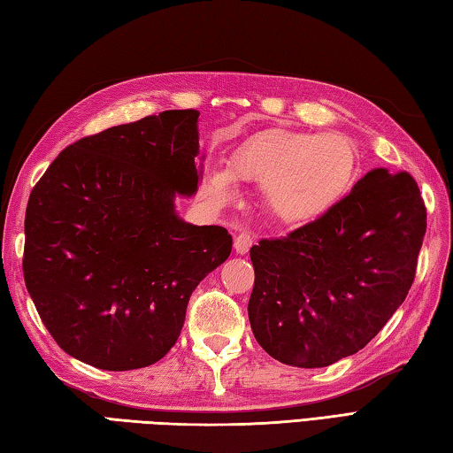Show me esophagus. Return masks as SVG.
I'll return each instance as SVG.
<instances>
[{"label": "esophagus", "mask_w": 453, "mask_h": 453, "mask_svg": "<svg viewBox=\"0 0 453 453\" xmlns=\"http://www.w3.org/2000/svg\"><path fill=\"white\" fill-rule=\"evenodd\" d=\"M234 247H235V251L239 255H245L247 251H250V247H251V235H250V232H239L235 235Z\"/></svg>", "instance_id": "esophagus-1"}]
</instances>
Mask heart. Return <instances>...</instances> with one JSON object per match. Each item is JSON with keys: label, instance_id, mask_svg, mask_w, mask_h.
I'll return each instance as SVG.
<instances>
[{"label": "heart", "instance_id": "1", "mask_svg": "<svg viewBox=\"0 0 453 453\" xmlns=\"http://www.w3.org/2000/svg\"><path fill=\"white\" fill-rule=\"evenodd\" d=\"M357 149L342 133L265 129L247 137L227 163V173L210 176L218 202L232 198V179L263 186L271 211L288 226H306L326 216L351 190Z\"/></svg>", "mask_w": 453, "mask_h": 453}]
</instances>
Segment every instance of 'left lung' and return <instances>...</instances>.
<instances>
[{"mask_svg":"<svg viewBox=\"0 0 453 453\" xmlns=\"http://www.w3.org/2000/svg\"><path fill=\"white\" fill-rule=\"evenodd\" d=\"M426 234L409 173L375 168L320 219L251 247L250 322L285 365L327 367L353 356L404 303Z\"/></svg>","mask_w":453,"mask_h":453,"instance_id":"1","label":"left lung"}]
</instances>
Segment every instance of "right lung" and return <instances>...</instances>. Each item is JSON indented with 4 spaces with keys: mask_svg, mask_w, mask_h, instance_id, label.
Returning a JSON list of instances; mask_svg holds the SVG:
<instances>
[{
    "mask_svg": "<svg viewBox=\"0 0 453 453\" xmlns=\"http://www.w3.org/2000/svg\"><path fill=\"white\" fill-rule=\"evenodd\" d=\"M196 110H168L66 147L31 190L23 277L68 356L105 371L153 365L190 295L232 253L219 226L176 216L198 190Z\"/></svg>",
    "mask_w": 453,
    "mask_h": 453,
    "instance_id": "right-lung-1",
    "label": "right lung"
}]
</instances>
